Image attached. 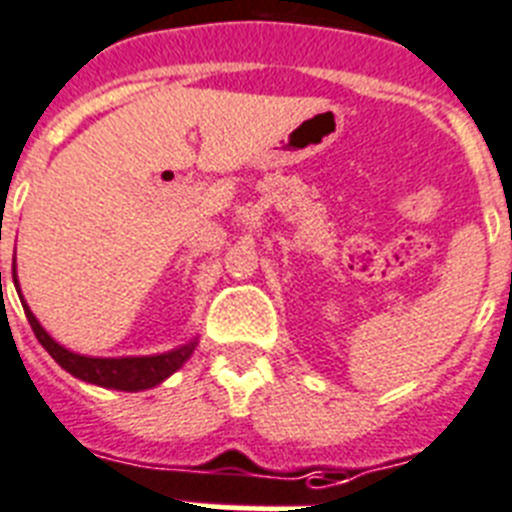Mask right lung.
<instances>
[{"mask_svg":"<svg viewBox=\"0 0 512 512\" xmlns=\"http://www.w3.org/2000/svg\"><path fill=\"white\" fill-rule=\"evenodd\" d=\"M12 279H15L17 285L15 274H12ZM23 308L36 339L43 344V349H46L48 355L59 362L61 368L67 370V373H72L74 378H82V381L95 383V386L116 388V391H144V388L157 386V383L165 381L170 373H176L183 362L189 360L196 344L191 342L181 349H173L168 355L155 357H119V360L108 357V360H103V357L74 355V352H69V349H64L61 344H56L54 339L43 331V326L36 321V316L30 313L28 305H23Z\"/></svg>","mask_w":512,"mask_h":512,"instance_id":"1","label":"right lung"}]
</instances>
